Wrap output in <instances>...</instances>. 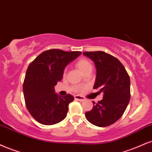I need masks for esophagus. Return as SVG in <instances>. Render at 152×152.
Here are the masks:
<instances>
[{
  "label": "esophagus",
  "instance_id": "1",
  "mask_svg": "<svg viewBox=\"0 0 152 152\" xmlns=\"http://www.w3.org/2000/svg\"><path fill=\"white\" fill-rule=\"evenodd\" d=\"M75 99L77 100H80V101H83V100H85V98H84L83 96H74Z\"/></svg>",
  "mask_w": 152,
  "mask_h": 152
}]
</instances>
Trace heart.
Segmentation results:
<instances>
[{
    "mask_svg": "<svg viewBox=\"0 0 152 152\" xmlns=\"http://www.w3.org/2000/svg\"><path fill=\"white\" fill-rule=\"evenodd\" d=\"M76 66L83 73L84 71L88 70V69L92 68L91 64L87 59H86V58H80L79 60H78L76 64Z\"/></svg>",
    "mask_w": 152,
    "mask_h": 152,
    "instance_id": "obj_1",
    "label": "heart"
}]
</instances>
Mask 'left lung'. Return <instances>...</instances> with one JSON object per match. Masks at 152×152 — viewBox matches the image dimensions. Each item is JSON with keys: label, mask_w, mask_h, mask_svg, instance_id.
<instances>
[{"label": "left lung", "mask_w": 152, "mask_h": 152, "mask_svg": "<svg viewBox=\"0 0 152 152\" xmlns=\"http://www.w3.org/2000/svg\"><path fill=\"white\" fill-rule=\"evenodd\" d=\"M84 56L94 62L96 78L94 88L103 93V100L86 113L87 120L98 127H107L121 118L130 99V79L118 58L107 53L85 52Z\"/></svg>", "instance_id": "8db88e82"}]
</instances>
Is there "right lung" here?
Here are the masks:
<instances>
[{"instance_id": "right-lung-1", "label": "right lung", "mask_w": 152, "mask_h": 152, "mask_svg": "<svg viewBox=\"0 0 152 152\" xmlns=\"http://www.w3.org/2000/svg\"><path fill=\"white\" fill-rule=\"evenodd\" d=\"M81 54V52L49 49L40 54L29 65L23 83L28 111L39 123L52 125L66 117L72 95L61 97L54 86L62 79L65 67Z\"/></svg>"}]
</instances>
